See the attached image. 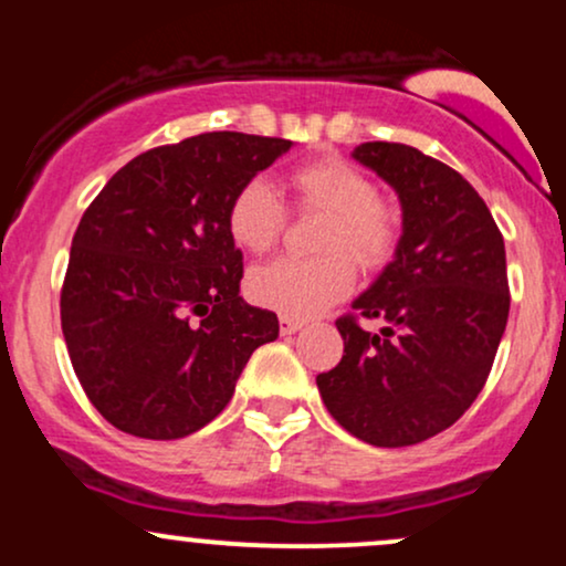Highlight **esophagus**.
I'll list each match as a JSON object with an SVG mask.
<instances>
[{
	"label": "esophagus",
	"mask_w": 566,
	"mask_h": 566,
	"mask_svg": "<svg viewBox=\"0 0 566 566\" xmlns=\"http://www.w3.org/2000/svg\"><path fill=\"white\" fill-rule=\"evenodd\" d=\"M301 327L303 322L292 319V316H282V319H279V329H282V335H295Z\"/></svg>",
	"instance_id": "34e87169"
}]
</instances>
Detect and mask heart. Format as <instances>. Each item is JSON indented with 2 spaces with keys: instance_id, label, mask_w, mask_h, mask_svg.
<instances>
[{
  "instance_id": "obj_1",
  "label": "heart",
  "mask_w": 566,
  "mask_h": 566,
  "mask_svg": "<svg viewBox=\"0 0 566 566\" xmlns=\"http://www.w3.org/2000/svg\"><path fill=\"white\" fill-rule=\"evenodd\" d=\"M290 201L301 212H324L316 233L319 258H282L261 265L247 279V292L258 305L292 319H305L346 297L356 269L378 271L399 244V216L367 172L340 157H322L292 167L284 175ZM233 244L252 255H265L279 244L287 226V207L261 178L233 191L226 210Z\"/></svg>"
}]
</instances>
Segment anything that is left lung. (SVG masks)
<instances>
[{
  "mask_svg": "<svg viewBox=\"0 0 566 566\" xmlns=\"http://www.w3.org/2000/svg\"><path fill=\"white\" fill-rule=\"evenodd\" d=\"M354 159L399 193L405 231L394 261L335 322L343 359L316 386L356 439L409 447L450 428L490 378L511 308L505 244L484 199L444 161L386 140L361 143Z\"/></svg>",
  "mask_w": 566,
  "mask_h": 566,
  "instance_id": "8db88e82",
  "label": "left lung"
}]
</instances>
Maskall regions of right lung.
Here are the masks:
<instances>
[{"label": "right lung", "mask_w": 566, "mask_h": 566, "mask_svg": "<svg viewBox=\"0 0 566 566\" xmlns=\"http://www.w3.org/2000/svg\"><path fill=\"white\" fill-rule=\"evenodd\" d=\"M292 140L201 133L127 161L76 226L61 324L84 394L140 439H184L229 405L276 340L274 311L239 297L244 265L226 210Z\"/></svg>", "instance_id": "1"}]
</instances>
